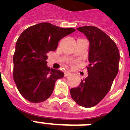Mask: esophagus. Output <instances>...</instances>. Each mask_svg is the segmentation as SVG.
Segmentation results:
<instances>
[{"instance_id":"34e87169","label":"esophagus","mask_w":130,"mask_h":130,"mask_svg":"<svg viewBox=\"0 0 130 130\" xmlns=\"http://www.w3.org/2000/svg\"><path fill=\"white\" fill-rule=\"evenodd\" d=\"M69 75H71V72H69V71H65V72H64V75H65V77H67V76H69Z\"/></svg>"}]
</instances>
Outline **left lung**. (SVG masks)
I'll use <instances>...</instances> for the list:
<instances>
[{"label": "left lung", "mask_w": 130, "mask_h": 130, "mask_svg": "<svg viewBox=\"0 0 130 130\" xmlns=\"http://www.w3.org/2000/svg\"><path fill=\"white\" fill-rule=\"evenodd\" d=\"M77 29L90 42V64L86 67L88 77L70 93L77 104L90 108L100 103L110 90L119 71L120 55L115 42L98 27L84 26Z\"/></svg>", "instance_id": "8db88e82"}]
</instances>
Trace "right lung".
<instances>
[{
  "instance_id": "1",
  "label": "right lung",
  "mask_w": 130,
  "mask_h": 130,
  "mask_svg": "<svg viewBox=\"0 0 130 130\" xmlns=\"http://www.w3.org/2000/svg\"><path fill=\"white\" fill-rule=\"evenodd\" d=\"M75 31L73 28L40 23L21 34L13 55V79L24 99L38 103L51 96L55 82L64 73L47 67V54L57 49L61 38Z\"/></svg>"
}]
</instances>
